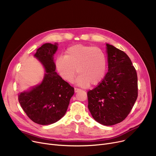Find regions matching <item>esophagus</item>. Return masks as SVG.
Instances as JSON below:
<instances>
[{
    "mask_svg": "<svg viewBox=\"0 0 156 156\" xmlns=\"http://www.w3.org/2000/svg\"><path fill=\"white\" fill-rule=\"evenodd\" d=\"M81 90L80 89H79V88H75V93H77V92H80Z\"/></svg>",
    "mask_w": 156,
    "mask_h": 156,
    "instance_id": "1",
    "label": "esophagus"
}]
</instances>
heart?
I'll list each match as a JSON object with an SVG mask.
<instances>
[{
    "label": "heart",
    "instance_id": "1",
    "mask_svg": "<svg viewBox=\"0 0 156 156\" xmlns=\"http://www.w3.org/2000/svg\"><path fill=\"white\" fill-rule=\"evenodd\" d=\"M54 64L59 76L68 83L73 82L78 70L80 75L75 83L85 88L101 83L108 69L107 56L101 49L81 44L69 47Z\"/></svg>",
    "mask_w": 156,
    "mask_h": 156
}]
</instances>
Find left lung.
Segmentation results:
<instances>
[{"label": "left lung", "mask_w": 156, "mask_h": 156, "mask_svg": "<svg viewBox=\"0 0 156 156\" xmlns=\"http://www.w3.org/2000/svg\"><path fill=\"white\" fill-rule=\"evenodd\" d=\"M108 72L102 82L88 92V108L94 119L105 126L123 121L138 96L136 70L126 53L106 44Z\"/></svg>", "instance_id": "1"}]
</instances>
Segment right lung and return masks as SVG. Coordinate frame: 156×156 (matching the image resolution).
<instances>
[{
	"label": "right lung",
	"instance_id": "obj_1",
	"mask_svg": "<svg viewBox=\"0 0 156 156\" xmlns=\"http://www.w3.org/2000/svg\"><path fill=\"white\" fill-rule=\"evenodd\" d=\"M58 44L46 43L38 48L34 57L41 63L45 73L41 83L20 92L18 101L30 119L42 125L59 121L68 109L74 88L55 72L54 55Z\"/></svg>",
	"mask_w": 156,
	"mask_h": 156
}]
</instances>
